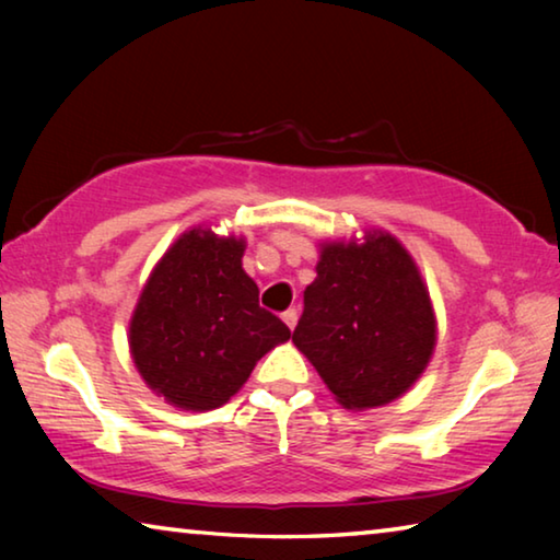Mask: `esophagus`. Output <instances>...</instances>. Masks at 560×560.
<instances>
[{
	"instance_id": "1",
	"label": "esophagus",
	"mask_w": 560,
	"mask_h": 560,
	"mask_svg": "<svg viewBox=\"0 0 560 560\" xmlns=\"http://www.w3.org/2000/svg\"><path fill=\"white\" fill-rule=\"evenodd\" d=\"M281 318H283V324L289 326V330H293V328H296V320H299V311L296 308H289Z\"/></svg>"
}]
</instances>
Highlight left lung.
Masks as SVG:
<instances>
[{"mask_svg": "<svg viewBox=\"0 0 560 560\" xmlns=\"http://www.w3.org/2000/svg\"><path fill=\"white\" fill-rule=\"evenodd\" d=\"M296 346L346 410L390 405L420 381L438 316L412 254L385 230L318 244Z\"/></svg>", "mask_w": 560, "mask_h": 560, "instance_id": "left-lung-1", "label": "left lung"}]
</instances>
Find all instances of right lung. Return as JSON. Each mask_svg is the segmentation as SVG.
Returning a JSON list of instances; mask_svg holds the SVG:
<instances>
[{"mask_svg": "<svg viewBox=\"0 0 560 560\" xmlns=\"http://www.w3.org/2000/svg\"><path fill=\"white\" fill-rule=\"evenodd\" d=\"M244 236L197 224L150 271L128 324L140 377L167 405L207 412L230 402L291 330L259 306L242 267Z\"/></svg>", "mask_w": 560, "mask_h": 560, "instance_id": "add662e5", "label": "right lung"}]
</instances>
